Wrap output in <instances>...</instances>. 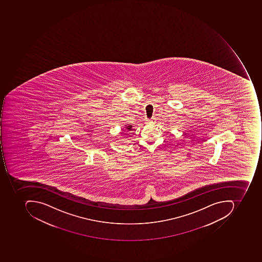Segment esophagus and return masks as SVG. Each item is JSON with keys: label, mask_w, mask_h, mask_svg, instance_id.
Wrapping results in <instances>:
<instances>
[{"label": "esophagus", "mask_w": 262, "mask_h": 262, "mask_svg": "<svg viewBox=\"0 0 262 262\" xmlns=\"http://www.w3.org/2000/svg\"><path fill=\"white\" fill-rule=\"evenodd\" d=\"M154 119H152V120H146V123H152V122H154Z\"/></svg>", "instance_id": "obj_1"}]
</instances>
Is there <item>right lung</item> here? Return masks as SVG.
Here are the masks:
<instances>
[{"label":"right lung","mask_w":262,"mask_h":262,"mask_svg":"<svg viewBox=\"0 0 262 262\" xmlns=\"http://www.w3.org/2000/svg\"><path fill=\"white\" fill-rule=\"evenodd\" d=\"M132 127H133V126H132L130 123H129V124L127 125H125L124 130H123V132H124L125 133L124 135H127L129 132H132Z\"/></svg>","instance_id":"1"}]
</instances>
